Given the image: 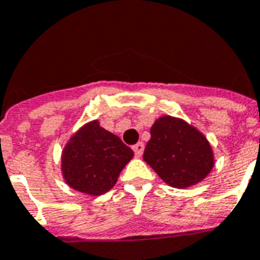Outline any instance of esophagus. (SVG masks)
<instances>
[{"label":"esophagus","instance_id":"1","mask_svg":"<svg viewBox=\"0 0 260 260\" xmlns=\"http://www.w3.org/2000/svg\"><path fill=\"white\" fill-rule=\"evenodd\" d=\"M144 144L142 142H138V144H136V145L133 146V151H134V153H136V156L137 157H140V156L142 155V152H144Z\"/></svg>","mask_w":260,"mask_h":260}]
</instances>
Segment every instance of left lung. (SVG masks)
Returning <instances> with one entry per match:
<instances>
[{"mask_svg":"<svg viewBox=\"0 0 260 260\" xmlns=\"http://www.w3.org/2000/svg\"><path fill=\"white\" fill-rule=\"evenodd\" d=\"M144 160L167 185L178 189L202 182L215 165L206 136L183 119L170 115L152 124Z\"/></svg>","mask_w":260,"mask_h":260,"instance_id":"8db88e82","label":"left lung"}]
</instances>
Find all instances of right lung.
<instances>
[{
  "instance_id": "1",
  "label": "right lung",
  "mask_w": 260,
  "mask_h": 260,
  "mask_svg": "<svg viewBox=\"0 0 260 260\" xmlns=\"http://www.w3.org/2000/svg\"><path fill=\"white\" fill-rule=\"evenodd\" d=\"M133 156L134 152L118 136L101 127L99 120H91L64 146L61 174L70 188L100 196L114 188Z\"/></svg>"
}]
</instances>
